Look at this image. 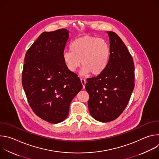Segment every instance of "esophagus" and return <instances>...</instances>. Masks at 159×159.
<instances>
[{"mask_svg": "<svg viewBox=\"0 0 159 159\" xmlns=\"http://www.w3.org/2000/svg\"><path fill=\"white\" fill-rule=\"evenodd\" d=\"M80 82L82 84V86H83V89H85V84H86V81L85 79H80Z\"/></svg>", "mask_w": 159, "mask_h": 159, "instance_id": "esophagus-1", "label": "esophagus"}]
</instances>
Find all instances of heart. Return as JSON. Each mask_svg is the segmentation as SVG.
I'll return each instance as SVG.
<instances>
[{"mask_svg": "<svg viewBox=\"0 0 159 159\" xmlns=\"http://www.w3.org/2000/svg\"><path fill=\"white\" fill-rule=\"evenodd\" d=\"M71 52L63 53V60L70 72H75L81 65L82 75H100L106 69L110 57L107 43L101 38L86 35L75 39L70 44Z\"/></svg>", "mask_w": 159, "mask_h": 159, "instance_id": "b5f03b06", "label": "heart"}]
</instances>
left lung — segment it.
Wrapping results in <instances>:
<instances>
[{
  "instance_id": "8db88e82",
  "label": "left lung",
  "mask_w": 159,
  "mask_h": 159,
  "mask_svg": "<svg viewBox=\"0 0 159 159\" xmlns=\"http://www.w3.org/2000/svg\"><path fill=\"white\" fill-rule=\"evenodd\" d=\"M109 36L110 57L104 70L87 79L85 89L90 115L100 122L116 119L126 108L134 89V66L132 57L114 32Z\"/></svg>"
}]
</instances>
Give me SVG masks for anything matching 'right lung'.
<instances>
[{"instance_id": "obj_1", "label": "right lung", "mask_w": 159, "mask_h": 159, "mask_svg": "<svg viewBox=\"0 0 159 159\" xmlns=\"http://www.w3.org/2000/svg\"><path fill=\"white\" fill-rule=\"evenodd\" d=\"M69 38L65 29L43 32L25 58L22 84L30 106L38 116L53 124L67 118L71 101L82 89L63 60Z\"/></svg>"}]
</instances>
